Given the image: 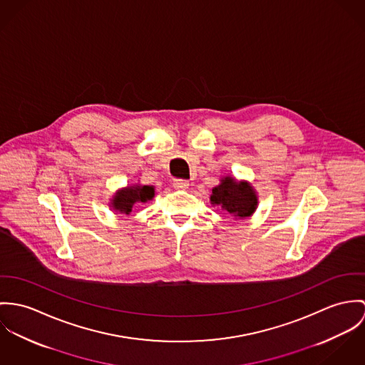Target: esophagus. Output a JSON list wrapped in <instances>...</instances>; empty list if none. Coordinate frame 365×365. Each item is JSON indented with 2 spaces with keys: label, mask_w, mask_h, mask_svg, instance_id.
Segmentation results:
<instances>
[{
  "label": "esophagus",
  "mask_w": 365,
  "mask_h": 365,
  "mask_svg": "<svg viewBox=\"0 0 365 365\" xmlns=\"http://www.w3.org/2000/svg\"><path fill=\"white\" fill-rule=\"evenodd\" d=\"M173 187L175 189H187L189 187V182L185 179H175L173 180Z\"/></svg>",
  "instance_id": "obj_1"
}]
</instances>
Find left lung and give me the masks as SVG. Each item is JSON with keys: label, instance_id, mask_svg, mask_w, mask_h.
I'll return each instance as SVG.
<instances>
[{"label": "left lung", "instance_id": "1", "mask_svg": "<svg viewBox=\"0 0 365 365\" xmlns=\"http://www.w3.org/2000/svg\"><path fill=\"white\" fill-rule=\"evenodd\" d=\"M211 202L225 210L235 218L249 217L257 204V197L247 183H237L232 178H225L221 185L212 189Z\"/></svg>", "mask_w": 365, "mask_h": 365}]
</instances>
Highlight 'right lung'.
<instances>
[{
	"label": "right lung",
	"instance_id": "add662e5",
	"mask_svg": "<svg viewBox=\"0 0 365 365\" xmlns=\"http://www.w3.org/2000/svg\"><path fill=\"white\" fill-rule=\"evenodd\" d=\"M153 197H154L153 186H130L115 196L112 205L115 210L128 214L134 202H147Z\"/></svg>",
	"mask_w": 365,
	"mask_h": 365
}]
</instances>
